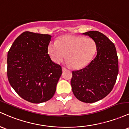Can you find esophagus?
<instances>
[{"label":"esophagus","mask_w":129,"mask_h":129,"mask_svg":"<svg viewBox=\"0 0 129 129\" xmlns=\"http://www.w3.org/2000/svg\"><path fill=\"white\" fill-rule=\"evenodd\" d=\"M62 70H63V71H65L67 70V69L64 67H62Z\"/></svg>","instance_id":"1"}]
</instances>
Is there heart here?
I'll use <instances>...</instances> for the list:
<instances>
[{
    "label": "heart",
    "mask_w": 129,
    "mask_h": 129,
    "mask_svg": "<svg viewBox=\"0 0 129 129\" xmlns=\"http://www.w3.org/2000/svg\"><path fill=\"white\" fill-rule=\"evenodd\" d=\"M53 61L59 63L66 57L67 63L75 69L85 67L96 54L97 44L93 39L80 36L63 35L47 47Z\"/></svg>",
    "instance_id": "1"
}]
</instances>
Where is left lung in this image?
Returning a JSON list of instances; mask_svg holds the SVG:
<instances>
[{
	"instance_id": "left-lung-1",
	"label": "left lung",
	"mask_w": 129,
	"mask_h": 129,
	"mask_svg": "<svg viewBox=\"0 0 129 129\" xmlns=\"http://www.w3.org/2000/svg\"><path fill=\"white\" fill-rule=\"evenodd\" d=\"M83 34L96 42L97 55L86 67L72 71L71 85L77 99L93 103L112 90L119 71L118 58L115 44L102 33L89 31Z\"/></svg>"
}]
</instances>
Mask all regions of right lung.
Wrapping results in <instances>:
<instances>
[{
    "mask_svg": "<svg viewBox=\"0 0 129 129\" xmlns=\"http://www.w3.org/2000/svg\"><path fill=\"white\" fill-rule=\"evenodd\" d=\"M52 36L24 31L14 40L7 56V76L18 94L34 104L54 95L61 66L48 54Z\"/></svg>",
    "mask_w": 129,
    "mask_h": 129,
    "instance_id": "right-lung-1",
    "label": "right lung"
}]
</instances>
